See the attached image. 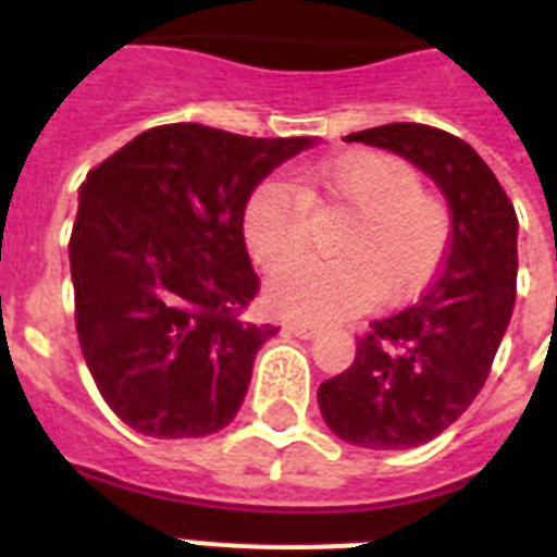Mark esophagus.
I'll return each instance as SVG.
<instances>
[{
  "mask_svg": "<svg viewBox=\"0 0 557 557\" xmlns=\"http://www.w3.org/2000/svg\"><path fill=\"white\" fill-rule=\"evenodd\" d=\"M286 330L292 332V335H297V338H314V335L321 332L314 323H304V321H288Z\"/></svg>",
  "mask_w": 557,
  "mask_h": 557,
  "instance_id": "esophagus-1",
  "label": "esophagus"
}]
</instances>
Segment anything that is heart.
Masks as SVG:
<instances>
[{
    "instance_id": "b5f03b06",
    "label": "heart",
    "mask_w": 557,
    "mask_h": 557,
    "mask_svg": "<svg viewBox=\"0 0 557 557\" xmlns=\"http://www.w3.org/2000/svg\"><path fill=\"white\" fill-rule=\"evenodd\" d=\"M309 205L352 213L335 239L338 260L300 262L269 283L277 312L326 323L356 314L370 300H398L424 286L450 243L445 201L422 190V178L389 152H347L309 170L300 193L269 178L245 205V243L262 269L280 271L309 245Z\"/></svg>"
}]
</instances>
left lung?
<instances>
[{"label": "left lung", "mask_w": 557, "mask_h": 557, "mask_svg": "<svg viewBox=\"0 0 557 557\" xmlns=\"http://www.w3.org/2000/svg\"><path fill=\"white\" fill-rule=\"evenodd\" d=\"M431 176L450 208V245L419 304L370 323L349 370L318 389L323 422L349 445L419 448L483 389L518 295V213L471 144L436 126L347 135Z\"/></svg>", "instance_id": "1"}]
</instances>
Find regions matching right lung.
Masks as SVG:
<instances>
[{"mask_svg": "<svg viewBox=\"0 0 557 557\" xmlns=\"http://www.w3.org/2000/svg\"><path fill=\"white\" fill-rule=\"evenodd\" d=\"M314 138H245L164 124L81 185L69 260L83 358L133 431L196 440L243 405L280 326L245 318L260 277L243 216L262 178Z\"/></svg>", "mask_w": 557, "mask_h": 557, "instance_id": "add662e5", "label": "right lung"}]
</instances>
